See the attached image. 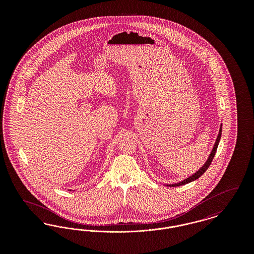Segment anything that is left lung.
<instances>
[{"label": "left lung", "instance_id": "1", "mask_svg": "<svg viewBox=\"0 0 254 254\" xmlns=\"http://www.w3.org/2000/svg\"><path fill=\"white\" fill-rule=\"evenodd\" d=\"M221 134H222V127H220L219 134H218L217 140H216V142H215L214 147H213V149H212V151H211V153H210L209 157L207 159L206 163L204 165V167H203L202 169H200L199 171H197V172H196L195 174H193L192 176H190V178H188V179H186V180H184L183 182H180V183H178V184L169 185V187H179V186L186 185V184H188V183H190V182H192L194 181V180H196V179H198L200 176H202V174H204V173H205V170L208 169V167L210 166V164H211V162H212L213 158L215 156V153H216V151H217L218 145H219V141H220V139H221Z\"/></svg>", "mask_w": 254, "mask_h": 254}]
</instances>
